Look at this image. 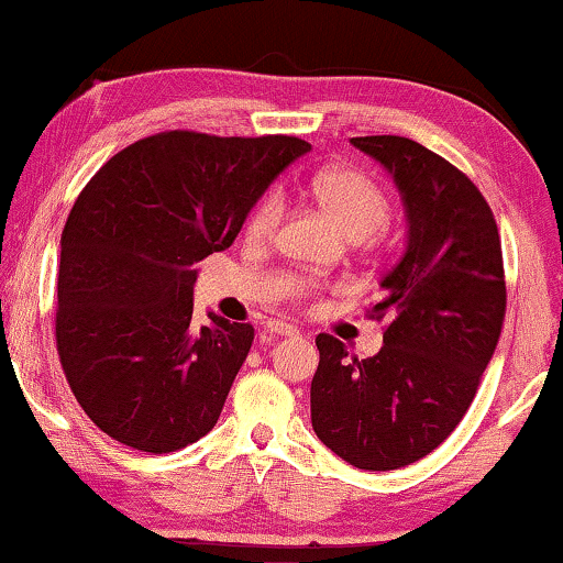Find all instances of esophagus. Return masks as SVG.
<instances>
[{
	"label": "esophagus",
	"instance_id": "1",
	"mask_svg": "<svg viewBox=\"0 0 563 563\" xmlns=\"http://www.w3.org/2000/svg\"><path fill=\"white\" fill-rule=\"evenodd\" d=\"M266 332L274 338H295L297 328H291V324H287V322H268Z\"/></svg>",
	"mask_w": 563,
	"mask_h": 563
}]
</instances>
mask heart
I'll return each mask as SVG.
<instances>
[{
  "instance_id": "obj_1",
  "label": "heart",
  "mask_w": 563,
  "mask_h": 563,
  "mask_svg": "<svg viewBox=\"0 0 563 563\" xmlns=\"http://www.w3.org/2000/svg\"><path fill=\"white\" fill-rule=\"evenodd\" d=\"M314 200L328 213L332 223L340 228L350 241L371 239L390 218V202L380 185L361 169L338 167L320 173L312 183ZM284 200L279 192H268L258 206L251 210L246 221V235L254 243H264L274 235L282 221Z\"/></svg>"
}]
</instances>
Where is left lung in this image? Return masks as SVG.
Here are the masks:
<instances>
[{"instance_id": "8db88e82", "label": "left lung", "mask_w": 563, "mask_h": 563, "mask_svg": "<svg viewBox=\"0 0 563 563\" xmlns=\"http://www.w3.org/2000/svg\"><path fill=\"white\" fill-rule=\"evenodd\" d=\"M350 144L394 177L406 246L380 279L371 317H390L383 347L357 361L317 335L312 429L357 470L386 472L427 457L467 413L505 317L500 235L470 177L406 136Z\"/></svg>"}]
</instances>
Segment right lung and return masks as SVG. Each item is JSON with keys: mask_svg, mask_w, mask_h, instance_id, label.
I'll return each instance as SVG.
<instances>
[{"mask_svg": "<svg viewBox=\"0 0 563 563\" xmlns=\"http://www.w3.org/2000/svg\"><path fill=\"white\" fill-rule=\"evenodd\" d=\"M312 146L297 136L165 132L106 162L60 239L55 338L96 427L165 454L216 427L254 328L192 324L195 264L225 251L266 187Z\"/></svg>", "mask_w": 563, "mask_h": 563, "instance_id": "add662e5", "label": "right lung"}]
</instances>
